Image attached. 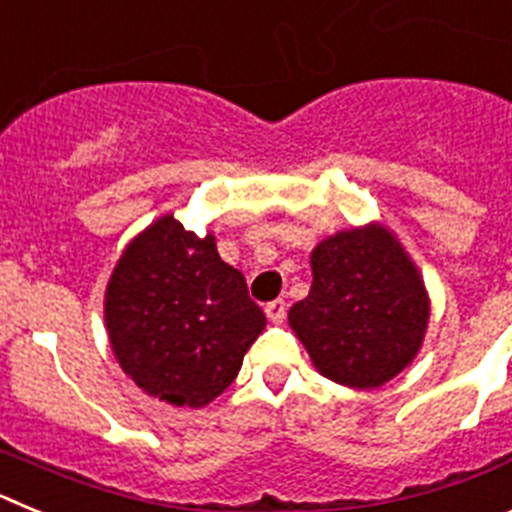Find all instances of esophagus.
Listing matches in <instances>:
<instances>
[{"label": "esophagus", "mask_w": 512, "mask_h": 512, "mask_svg": "<svg viewBox=\"0 0 512 512\" xmlns=\"http://www.w3.org/2000/svg\"><path fill=\"white\" fill-rule=\"evenodd\" d=\"M264 312H266V318H269L274 325L284 323V318H287V302L284 300L269 302V305L264 307Z\"/></svg>", "instance_id": "34e87169"}]
</instances>
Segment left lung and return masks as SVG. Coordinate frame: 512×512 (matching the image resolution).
<instances>
[{
    "mask_svg": "<svg viewBox=\"0 0 512 512\" xmlns=\"http://www.w3.org/2000/svg\"><path fill=\"white\" fill-rule=\"evenodd\" d=\"M312 287L289 328L330 382L374 390L413 364L431 300L418 266L382 223L338 230L310 253Z\"/></svg>",
    "mask_w": 512,
    "mask_h": 512,
    "instance_id": "8db88e82",
    "label": "left lung"
}]
</instances>
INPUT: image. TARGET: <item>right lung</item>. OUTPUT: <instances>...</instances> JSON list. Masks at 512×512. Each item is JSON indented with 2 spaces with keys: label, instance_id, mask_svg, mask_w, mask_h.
<instances>
[{
  "label": "right lung",
  "instance_id": "obj_1",
  "mask_svg": "<svg viewBox=\"0 0 512 512\" xmlns=\"http://www.w3.org/2000/svg\"><path fill=\"white\" fill-rule=\"evenodd\" d=\"M117 364L140 390L176 408H205L230 387L266 328L246 279L220 259L215 235L174 212L125 246L104 289Z\"/></svg>",
  "mask_w": 512,
  "mask_h": 512
}]
</instances>
